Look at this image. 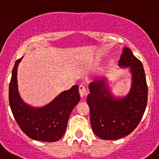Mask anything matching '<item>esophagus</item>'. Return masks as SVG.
Wrapping results in <instances>:
<instances>
[{"mask_svg":"<svg viewBox=\"0 0 159 159\" xmlns=\"http://www.w3.org/2000/svg\"><path fill=\"white\" fill-rule=\"evenodd\" d=\"M79 94L81 98H84L88 94L85 86L83 85V84H81V85L79 86Z\"/></svg>","mask_w":159,"mask_h":159,"instance_id":"obj_1","label":"esophagus"}]
</instances>
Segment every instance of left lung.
<instances>
[{
	"mask_svg": "<svg viewBox=\"0 0 159 159\" xmlns=\"http://www.w3.org/2000/svg\"><path fill=\"white\" fill-rule=\"evenodd\" d=\"M118 65L129 68L131 87L126 96L111 94L106 78L90 83L87 102L93 131L105 140H117L131 134L140 122L148 101V86L142 62L129 48H123Z\"/></svg>",
	"mask_w": 159,
	"mask_h": 159,
	"instance_id": "obj_1",
	"label": "left lung"
}]
</instances>
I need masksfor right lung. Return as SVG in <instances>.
<instances>
[{
    "label": "right lung",
    "mask_w": 159,
    "mask_h": 159,
    "mask_svg": "<svg viewBox=\"0 0 159 159\" xmlns=\"http://www.w3.org/2000/svg\"><path fill=\"white\" fill-rule=\"evenodd\" d=\"M21 58L16 61L9 85V103L20 129L34 140L54 142L66 131L69 116L80 101L78 86L64 91L49 104L34 108L25 103L17 89V67Z\"/></svg>",
    "instance_id": "right-lung-1"
}]
</instances>
